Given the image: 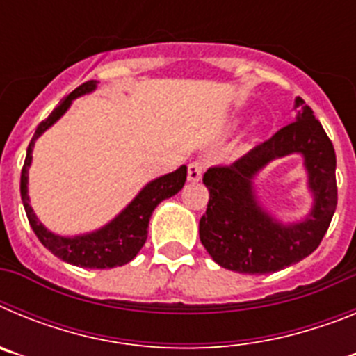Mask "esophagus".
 I'll use <instances>...</instances> for the list:
<instances>
[{"label":"esophagus","mask_w":356,"mask_h":356,"mask_svg":"<svg viewBox=\"0 0 356 356\" xmlns=\"http://www.w3.org/2000/svg\"><path fill=\"white\" fill-rule=\"evenodd\" d=\"M203 171H205V162H203V160H194V162L188 163V169H187L188 181H200L201 176H203Z\"/></svg>","instance_id":"obj_1"}]
</instances>
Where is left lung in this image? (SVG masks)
<instances>
[{"instance_id":"left-lung-1","label":"left lung","mask_w":356,"mask_h":356,"mask_svg":"<svg viewBox=\"0 0 356 356\" xmlns=\"http://www.w3.org/2000/svg\"><path fill=\"white\" fill-rule=\"evenodd\" d=\"M298 119L271 139L254 146L229 165H213L203 175L210 193L207 212L200 219V238L210 257L229 271L267 275L300 262L317 250L335 209V149L319 119L301 97ZM301 152L311 188L316 194L313 216L294 227H282L258 207L250 191L254 172L273 158Z\"/></svg>"}]
</instances>
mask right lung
Here are the masks:
<instances>
[{
  "instance_id": "add662e5",
  "label": "right lung",
  "mask_w": 356,
  "mask_h": 356,
  "mask_svg": "<svg viewBox=\"0 0 356 356\" xmlns=\"http://www.w3.org/2000/svg\"><path fill=\"white\" fill-rule=\"evenodd\" d=\"M94 87H96V81L94 80L81 83L69 96H65L60 102V105L56 106L51 114L37 127L33 139L28 144L26 160H24L23 171H21V197H23V205L24 210H26L31 229L35 232L39 241L55 257L78 267L110 269V267L124 266V264L135 259V254L139 253L147 238V225H149L151 213H153V210H155V207L159 205L160 201L175 196L178 191H181L185 180H187V168L181 165L175 172H169V175L156 178L151 184H147L121 216L115 217L110 225L97 229L94 234L80 235V237H58V235H53L51 232L44 228L35 217V213H33V210H31L30 203H28L26 184L28 168H30L31 163V149H33L37 137L44 130H48L53 122L64 114L72 99L81 96V94L89 92Z\"/></svg>"
}]
</instances>
